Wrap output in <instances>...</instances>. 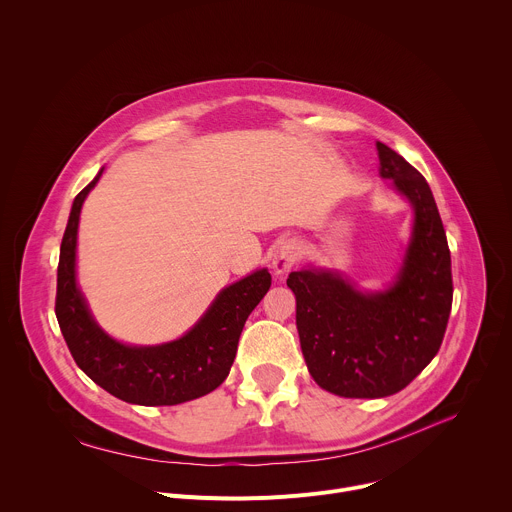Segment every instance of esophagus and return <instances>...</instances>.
Here are the masks:
<instances>
[{
  "mask_svg": "<svg viewBox=\"0 0 512 512\" xmlns=\"http://www.w3.org/2000/svg\"><path fill=\"white\" fill-rule=\"evenodd\" d=\"M300 260V244L296 240H282L272 256V268L276 274H286Z\"/></svg>",
  "mask_w": 512,
  "mask_h": 512,
  "instance_id": "obj_1",
  "label": "esophagus"
}]
</instances>
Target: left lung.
Segmentation results:
<instances>
[{"label": "left lung", "mask_w": 512, "mask_h": 512, "mask_svg": "<svg viewBox=\"0 0 512 512\" xmlns=\"http://www.w3.org/2000/svg\"><path fill=\"white\" fill-rule=\"evenodd\" d=\"M380 176L414 212L394 280L362 292L340 272L302 268L286 280L296 296V328L316 384L344 398H384L408 386L436 356L452 306L450 250L422 174L376 142Z\"/></svg>", "instance_id": "obj_1"}]
</instances>
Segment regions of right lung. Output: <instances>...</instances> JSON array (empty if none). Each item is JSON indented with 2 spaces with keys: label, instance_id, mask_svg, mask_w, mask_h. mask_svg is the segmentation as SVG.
<instances>
[{
  "label": "right lung",
  "instance_id": "add662e5",
  "mask_svg": "<svg viewBox=\"0 0 512 512\" xmlns=\"http://www.w3.org/2000/svg\"><path fill=\"white\" fill-rule=\"evenodd\" d=\"M98 176L76 196L62 238L56 316L76 364L116 398L140 406H172L216 390L236 358L246 318L270 290L266 268L222 288L202 318L180 338L134 346L112 338L90 312L76 280L78 226Z\"/></svg>",
  "mask_w": 512,
  "mask_h": 512
}]
</instances>
